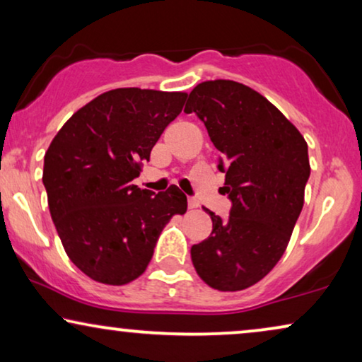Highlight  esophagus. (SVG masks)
Segmentation results:
<instances>
[{
    "instance_id": "34e87169",
    "label": "esophagus",
    "mask_w": 362,
    "mask_h": 362,
    "mask_svg": "<svg viewBox=\"0 0 362 362\" xmlns=\"http://www.w3.org/2000/svg\"><path fill=\"white\" fill-rule=\"evenodd\" d=\"M187 207L189 209H196V207H199V201L194 199V197H187Z\"/></svg>"
}]
</instances>
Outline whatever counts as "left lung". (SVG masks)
I'll list each match as a JSON object with an SVG mask.
<instances>
[{
    "label": "left lung",
    "mask_w": 362,
    "mask_h": 362,
    "mask_svg": "<svg viewBox=\"0 0 362 362\" xmlns=\"http://www.w3.org/2000/svg\"><path fill=\"white\" fill-rule=\"evenodd\" d=\"M186 113H197L219 150L229 219L214 212L212 232L191 247L197 275L211 288L239 291L260 281L281 259L305 202L308 145L264 95L234 81L197 83Z\"/></svg>",
    "instance_id": "8db88e82"
}]
</instances>
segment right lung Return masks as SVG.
<instances>
[{
	"instance_id": "add662e5",
	"label": "right lung",
	"mask_w": 362,
	"mask_h": 362,
	"mask_svg": "<svg viewBox=\"0 0 362 362\" xmlns=\"http://www.w3.org/2000/svg\"><path fill=\"white\" fill-rule=\"evenodd\" d=\"M186 92L115 88L74 113L44 156L42 182L64 250L105 285H127L150 264L161 230L182 216L177 186L155 192L132 185Z\"/></svg>"
}]
</instances>
